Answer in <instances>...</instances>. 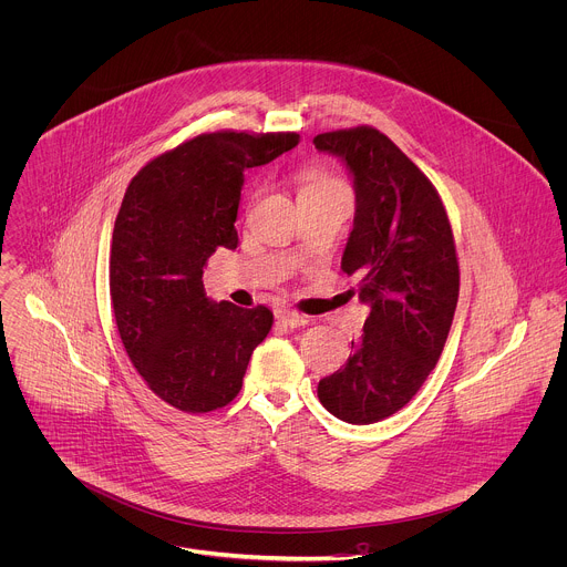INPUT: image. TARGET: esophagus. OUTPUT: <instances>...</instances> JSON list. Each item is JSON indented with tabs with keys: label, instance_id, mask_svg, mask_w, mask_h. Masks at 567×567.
Here are the masks:
<instances>
[{
	"label": "esophagus",
	"instance_id": "obj_1",
	"mask_svg": "<svg viewBox=\"0 0 567 567\" xmlns=\"http://www.w3.org/2000/svg\"><path fill=\"white\" fill-rule=\"evenodd\" d=\"M276 320L282 322V324L289 327V329H298V327H305V324L309 322L305 316H300V313L293 311V309H278V311H276Z\"/></svg>",
	"mask_w": 567,
	"mask_h": 567
}]
</instances>
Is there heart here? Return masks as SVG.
<instances>
[{
    "mask_svg": "<svg viewBox=\"0 0 567 567\" xmlns=\"http://www.w3.org/2000/svg\"><path fill=\"white\" fill-rule=\"evenodd\" d=\"M331 185H342V183H340L338 178L329 176V174L311 172V174H307V178H305L300 192H305V189H318V187H331Z\"/></svg>",
    "mask_w": 567,
    "mask_h": 567,
    "instance_id": "obj_1",
    "label": "heart"
}]
</instances>
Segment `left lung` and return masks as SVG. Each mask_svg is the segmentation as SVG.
Masks as SVG:
<instances>
[{
    "instance_id": "8db88e82",
    "label": "left lung",
    "mask_w": 567,
    "mask_h": 567,
    "mask_svg": "<svg viewBox=\"0 0 567 567\" xmlns=\"http://www.w3.org/2000/svg\"><path fill=\"white\" fill-rule=\"evenodd\" d=\"M313 145L353 176L342 271L360 276L358 296L371 307L353 353L320 380L318 398L342 422L373 424L413 400L444 351L460 298L455 238L435 185L380 130L324 132Z\"/></svg>"
}]
</instances>
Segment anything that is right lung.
<instances>
[{"instance_id": "right-lung-1", "label": "right lung", "mask_w": 567, "mask_h": 567, "mask_svg": "<svg viewBox=\"0 0 567 567\" xmlns=\"http://www.w3.org/2000/svg\"><path fill=\"white\" fill-rule=\"evenodd\" d=\"M296 132L198 134L152 158L130 181L110 245L116 329L138 375L185 413L227 406L274 313L212 302L203 267L236 249L243 172L296 147Z\"/></svg>"}]
</instances>
